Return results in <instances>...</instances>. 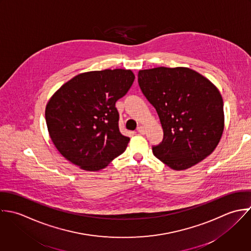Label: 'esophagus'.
I'll return each mask as SVG.
<instances>
[{
    "label": "esophagus",
    "mask_w": 251,
    "mask_h": 251,
    "mask_svg": "<svg viewBox=\"0 0 251 251\" xmlns=\"http://www.w3.org/2000/svg\"><path fill=\"white\" fill-rule=\"evenodd\" d=\"M137 131H138L139 133H141V134H145V132H146V129H145V127H144V126H138V128H137Z\"/></svg>",
    "instance_id": "esophagus-1"
}]
</instances>
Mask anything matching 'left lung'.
I'll use <instances>...</instances> for the list:
<instances>
[{"instance_id": "obj_1", "label": "left lung", "mask_w": 251, "mask_h": 251, "mask_svg": "<svg viewBox=\"0 0 251 251\" xmlns=\"http://www.w3.org/2000/svg\"><path fill=\"white\" fill-rule=\"evenodd\" d=\"M138 84L156 108L164 139L153 154L174 170L208 157L224 130L223 99L208 79L187 67L140 70Z\"/></svg>"}]
</instances>
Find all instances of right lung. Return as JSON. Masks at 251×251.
I'll return each instance as SVG.
<instances>
[{
  "mask_svg": "<svg viewBox=\"0 0 251 251\" xmlns=\"http://www.w3.org/2000/svg\"><path fill=\"white\" fill-rule=\"evenodd\" d=\"M134 79L131 70L90 71L54 92L46 107V122L52 143L66 160L97 171L125 152L129 138L120 131L115 104Z\"/></svg>",
  "mask_w": 251,
  "mask_h": 251,
  "instance_id": "obj_1",
  "label": "right lung"
}]
</instances>
